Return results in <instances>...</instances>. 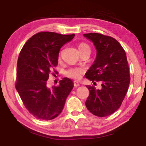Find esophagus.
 <instances>
[{
  "instance_id": "esophagus-1",
  "label": "esophagus",
  "mask_w": 146,
  "mask_h": 146,
  "mask_svg": "<svg viewBox=\"0 0 146 146\" xmlns=\"http://www.w3.org/2000/svg\"><path fill=\"white\" fill-rule=\"evenodd\" d=\"M74 87H78V86H80V84H79L78 82L75 81L74 82Z\"/></svg>"
}]
</instances>
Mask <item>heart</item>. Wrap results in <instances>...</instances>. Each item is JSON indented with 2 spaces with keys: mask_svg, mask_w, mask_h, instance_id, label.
<instances>
[{
  "mask_svg": "<svg viewBox=\"0 0 146 146\" xmlns=\"http://www.w3.org/2000/svg\"><path fill=\"white\" fill-rule=\"evenodd\" d=\"M78 49L79 50V52L86 50H90V46L88 44L85 42H81L78 44ZM84 72L85 69L83 67H71L65 71V76L69 77V78L79 79H81L82 75L84 73Z\"/></svg>",
  "mask_w": 146,
  "mask_h": 146,
  "instance_id": "b5f03b06",
  "label": "heart"
}]
</instances>
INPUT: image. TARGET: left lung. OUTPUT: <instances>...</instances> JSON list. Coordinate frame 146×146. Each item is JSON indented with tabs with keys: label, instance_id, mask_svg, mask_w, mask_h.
Listing matches in <instances>:
<instances>
[{
	"label": "left lung",
	"instance_id": "left-lung-1",
	"mask_svg": "<svg viewBox=\"0 0 146 146\" xmlns=\"http://www.w3.org/2000/svg\"><path fill=\"white\" fill-rule=\"evenodd\" d=\"M93 41L97 50L93 65L86 74L90 81H100L102 90L88 85L90 95L86 106L91 113L103 117L113 113L120 108L127 93L130 81L126 53L114 38L91 33L84 34Z\"/></svg>",
	"mask_w": 146,
	"mask_h": 146
}]
</instances>
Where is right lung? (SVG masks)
Returning a JSON list of instances; mask_svg holds the SVG:
<instances>
[{"label":"right lung","mask_w":146,"mask_h":146,"mask_svg":"<svg viewBox=\"0 0 146 146\" xmlns=\"http://www.w3.org/2000/svg\"><path fill=\"white\" fill-rule=\"evenodd\" d=\"M75 35L41 31L26 41L17 64L16 90L28 111L38 119L50 120L60 114L74 87L67 77L60 84L47 88L50 74L55 72L61 47Z\"/></svg>","instance_id":"add662e5"}]
</instances>
